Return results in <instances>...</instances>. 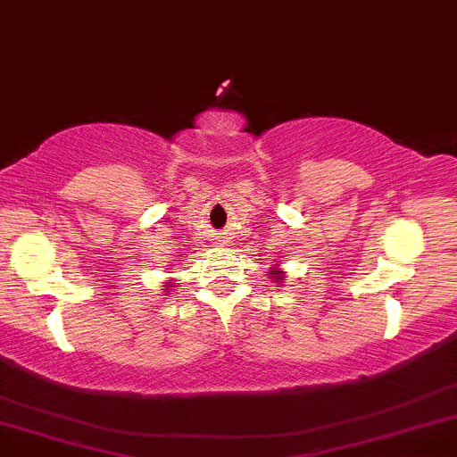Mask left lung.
<instances>
[{
    "mask_svg": "<svg viewBox=\"0 0 457 457\" xmlns=\"http://www.w3.org/2000/svg\"><path fill=\"white\" fill-rule=\"evenodd\" d=\"M284 275H286V270H284L282 267H270V269H269V278H270V282L282 284Z\"/></svg>",
    "mask_w": 457,
    "mask_h": 457,
    "instance_id": "8db88e82",
    "label": "left lung"
}]
</instances>
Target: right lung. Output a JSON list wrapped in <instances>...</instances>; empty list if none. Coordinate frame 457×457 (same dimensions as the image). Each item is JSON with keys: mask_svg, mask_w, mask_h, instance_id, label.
<instances>
[{"mask_svg": "<svg viewBox=\"0 0 457 457\" xmlns=\"http://www.w3.org/2000/svg\"><path fill=\"white\" fill-rule=\"evenodd\" d=\"M173 288H175V284L171 282V279H167V282H162V290H164V295H169V293H171Z\"/></svg>", "mask_w": 457, "mask_h": 457, "instance_id": "1", "label": "right lung"}]
</instances>
